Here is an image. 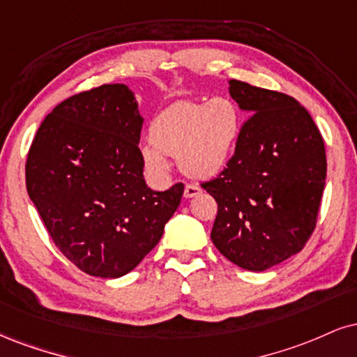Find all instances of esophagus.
I'll list each match as a JSON object with an SVG mask.
<instances>
[{
    "mask_svg": "<svg viewBox=\"0 0 357 357\" xmlns=\"http://www.w3.org/2000/svg\"><path fill=\"white\" fill-rule=\"evenodd\" d=\"M201 192V188H197V186H191V184H188L186 188H184V197H186V199H190V197H195V196H197Z\"/></svg>",
    "mask_w": 357,
    "mask_h": 357,
    "instance_id": "1",
    "label": "esophagus"
}]
</instances>
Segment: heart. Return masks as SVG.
Masks as SVG:
<instances>
[{"mask_svg": "<svg viewBox=\"0 0 357 357\" xmlns=\"http://www.w3.org/2000/svg\"><path fill=\"white\" fill-rule=\"evenodd\" d=\"M241 130V109L229 98L176 102L149 124L151 143L141 146V161L158 183L169 178L167 156H178L192 179L216 178L233 162Z\"/></svg>", "mask_w": 357, "mask_h": 357, "instance_id": "1", "label": "heart"}]
</instances>
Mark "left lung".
Returning a JSON list of instances; mask_svg holds the SVG:
<instances>
[{
	"label": "left lung",
	"instance_id": "8db88e82",
	"mask_svg": "<svg viewBox=\"0 0 357 357\" xmlns=\"http://www.w3.org/2000/svg\"><path fill=\"white\" fill-rule=\"evenodd\" d=\"M227 91L251 118L229 167L203 184L218 203L211 239L231 263L266 271L301 251L314 231L324 141L294 98L236 79Z\"/></svg>",
	"mask_w": 357,
	"mask_h": 357
}]
</instances>
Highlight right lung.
<instances>
[{
  "label": "right lung",
  "mask_w": 357,
  "mask_h": 357,
  "mask_svg": "<svg viewBox=\"0 0 357 357\" xmlns=\"http://www.w3.org/2000/svg\"><path fill=\"white\" fill-rule=\"evenodd\" d=\"M144 118L126 84L59 102L26 161V190L56 246L81 271L121 278L160 243L184 186L153 191L143 176Z\"/></svg>",
  "instance_id": "1"
}]
</instances>
